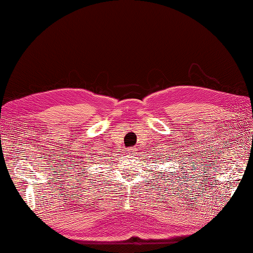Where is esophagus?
<instances>
[{
    "label": "esophagus",
    "instance_id": "1",
    "mask_svg": "<svg viewBox=\"0 0 253 253\" xmlns=\"http://www.w3.org/2000/svg\"><path fill=\"white\" fill-rule=\"evenodd\" d=\"M126 154H128V155L136 154V149L135 147H128V149L126 150Z\"/></svg>",
    "mask_w": 253,
    "mask_h": 253
}]
</instances>
